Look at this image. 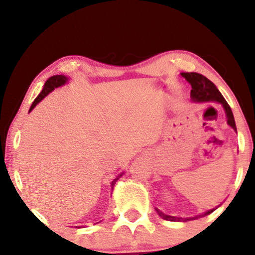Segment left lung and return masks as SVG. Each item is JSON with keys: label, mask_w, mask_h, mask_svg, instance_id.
Masks as SVG:
<instances>
[{"label": "left lung", "mask_w": 255, "mask_h": 255, "mask_svg": "<svg viewBox=\"0 0 255 255\" xmlns=\"http://www.w3.org/2000/svg\"><path fill=\"white\" fill-rule=\"evenodd\" d=\"M181 75L183 76L184 79L187 80L188 82L191 85V100L195 101V102H218L221 103L223 108H224L225 113H226V117H228V124L231 127L233 130L237 131V127H236V122H235V117H233L232 110L230 106L226 102L224 97L221 94V92L217 89L214 83H212L210 80L205 78L204 75L198 74V73H181ZM155 211L158 212V215L161 217L162 219H166V221L169 222H188V221H193V219H197L201 217H205V216L210 215L211 212L215 211V209H211L204 214H201L198 216H195V217H189V218H181V217H174V216H168L162 214L159 209L155 208Z\"/></svg>", "instance_id": "obj_1"}]
</instances>
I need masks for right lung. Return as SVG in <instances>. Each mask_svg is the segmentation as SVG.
Returning <instances> with one entry per match:
<instances>
[{
  "label": "right lung",
  "instance_id": "1",
  "mask_svg": "<svg viewBox=\"0 0 255 255\" xmlns=\"http://www.w3.org/2000/svg\"><path fill=\"white\" fill-rule=\"evenodd\" d=\"M67 82V78H66V76H64V75H54V76H52V78H50L47 80L46 82H45V85H44V88H43V90H41V93L39 94V95L37 96V99L33 101V103H32V106H31V108H30V110H29V113L31 110L33 109L34 107H36V104L37 103H39L41 100L44 99L45 96L47 95L48 93H51L52 90H53L54 88H57V87H60V86H62V85H65V83ZM122 175H120V176H117L116 179H114V181L113 182H111V187L114 188V186H115V183H116V181L120 179Z\"/></svg>",
  "mask_w": 255,
  "mask_h": 255
}]
</instances>
